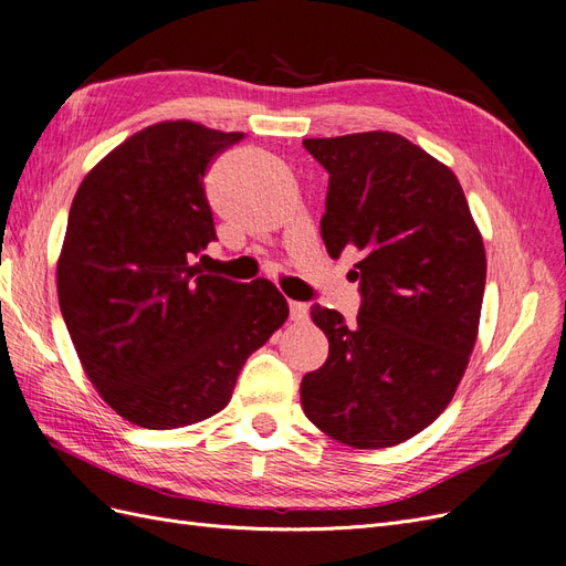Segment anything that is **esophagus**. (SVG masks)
<instances>
[{"label":"esophagus","instance_id":"esophagus-1","mask_svg":"<svg viewBox=\"0 0 566 566\" xmlns=\"http://www.w3.org/2000/svg\"><path fill=\"white\" fill-rule=\"evenodd\" d=\"M289 315L294 322H305L307 319V305L298 301H289Z\"/></svg>","mask_w":566,"mask_h":566}]
</instances>
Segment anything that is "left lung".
I'll return each instance as SVG.
<instances>
[{
	"label": "left lung",
	"mask_w": 566,
	"mask_h": 566,
	"mask_svg": "<svg viewBox=\"0 0 566 566\" xmlns=\"http://www.w3.org/2000/svg\"><path fill=\"white\" fill-rule=\"evenodd\" d=\"M329 171L322 240L359 251L357 324L313 305L329 357L303 376L301 405L355 449L409 440L440 416L475 348L486 253L459 178L390 132L305 138Z\"/></svg>",
	"instance_id": "1"
}]
</instances>
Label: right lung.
<instances>
[{"label": "right lung", "mask_w": 566, "mask_h": 566, "mask_svg": "<svg viewBox=\"0 0 566 566\" xmlns=\"http://www.w3.org/2000/svg\"><path fill=\"white\" fill-rule=\"evenodd\" d=\"M242 138L188 119L153 124L105 155L72 199L61 313L103 402L140 428L226 409L247 357L289 317L272 282L240 284L195 263L216 240L205 174Z\"/></svg>", "instance_id": "obj_1"}]
</instances>
